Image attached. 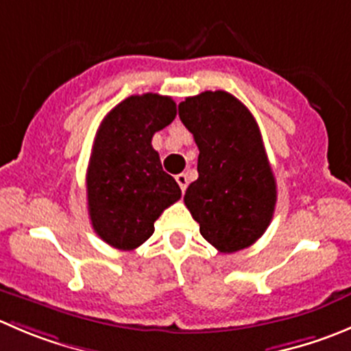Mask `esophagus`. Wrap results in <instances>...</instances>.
Returning <instances> with one entry per match:
<instances>
[{"label": "esophagus", "mask_w": 351, "mask_h": 351, "mask_svg": "<svg viewBox=\"0 0 351 351\" xmlns=\"http://www.w3.org/2000/svg\"><path fill=\"white\" fill-rule=\"evenodd\" d=\"M176 182H178V185H180V189H182V192H185L186 185H189V176H186L185 173H180V175H176Z\"/></svg>", "instance_id": "obj_1"}]
</instances>
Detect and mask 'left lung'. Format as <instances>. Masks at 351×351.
Listing matches in <instances>:
<instances>
[{"label": "left lung", "instance_id": "8db88e82", "mask_svg": "<svg viewBox=\"0 0 351 351\" xmlns=\"http://www.w3.org/2000/svg\"><path fill=\"white\" fill-rule=\"evenodd\" d=\"M178 114L199 147V178L183 200L200 234L223 254L250 247L276 206V180L257 121L224 90L186 97Z\"/></svg>", "mask_w": 351, "mask_h": 351}]
</instances>
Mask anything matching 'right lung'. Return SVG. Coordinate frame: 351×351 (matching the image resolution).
I'll return each mask as SVG.
<instances>
[{
    "instance_id": "obj_1",
    "label": "right lung",
    "mask_w": 351,
    "mask_h": 351,
    "mask_svg": "<svg viewBox=\"0 0 351 351\" xmlns=\"http://www.w3.org/2000/svg\"><path fill=\"white\" fill-rule=\"evenodd\" d=\"M176 117L171 97L130 96L104 117L87 168V206L94 231L118 250H134L154 221L182 197L152 147L156 132Z\"/></svg>"
}]
</instances>
